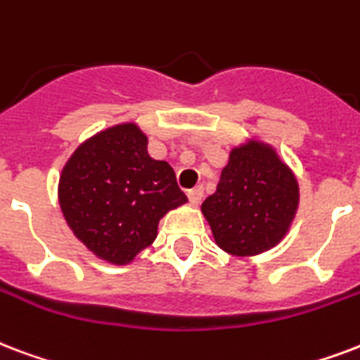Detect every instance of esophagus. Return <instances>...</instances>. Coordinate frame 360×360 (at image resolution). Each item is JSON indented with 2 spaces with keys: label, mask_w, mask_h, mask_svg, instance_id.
<instances>
[{
  "label": "esophagus",
  "mask_w": 360,
  "mask_h": 360,
  "mask_svg": "<svg viewBox=\"0 0 360 360\" xmlns=\"http://www.w3.org/2000/svg\"><path fill=\"white\" fill-rule=\"evenodd\" d=\"M202 198H204V188H202V186H196V188L188 191V202H191L192 205H200Z\"/></svg>",
  "instance_id": "34e87169"
}]
</instances>
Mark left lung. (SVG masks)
Here are the masks:
<instances>
[{
    "label": "left lung",
    "instance_id": "1",
    "mask_svg": "<svg viewBox=\"0 0 360 360\" xmlns=\"http://www.w3.org/2000/svg\"><path fill=\"white\" fill-rule=\"evenodd\" d=\"M300 202L292 169L278 150L260 139H247L230 150L217 191L202 213L215 243L234 257L270 251L289 232Z\"/></svg>",
    "mask_w": 360,
    "mask_h": 360
}]
</instances>
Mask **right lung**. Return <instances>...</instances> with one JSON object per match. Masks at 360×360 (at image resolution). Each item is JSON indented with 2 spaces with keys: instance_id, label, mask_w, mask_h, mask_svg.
Listing matches in <instances>:
<instances>
[{
  "instance_id": "1",
  "label": "right lung",
  "mask_w": 360,
  "mask_h": 360,
  "mask_svg": "<svg viewBox=\"0 0 360 360\" xmlns=\"http://www.w3.org/2000/svg\"><path fill=\"white\" fill-rule=\"evenodd\" d=\"M136 122L98 131L65 162L58 202L75 238L109 264H130L156 240L160 219L186 204L168 162L150 158Z\"/></svg>"
}]
</instances>
